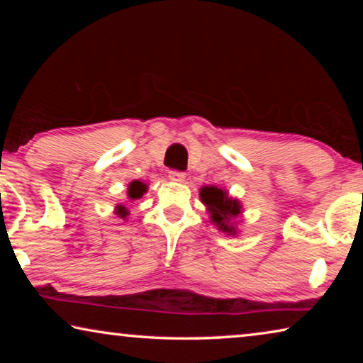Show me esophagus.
Wrapping results in <instances>:
<instances>
[{"label": "esophagus", "mask_w": 363, "mask_h": 363, "mask_svg": "<svg viewBox=\"0 0 363 363\" xmlns=\"http://www.w3.org/2000/svg\"><path fill=\"white\" fill-rule=\"evenodd\" d=\"M169 179L171 181H174V182H184L186 181V173H182V171H176V169H173V171H169Z\"/></svg>", "instance_id": "obj_1"}]
</instances>
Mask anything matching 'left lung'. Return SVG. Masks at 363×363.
Returning a JSON list of instances; mask_svg holds the SVG:
<instances>
[{
  "label": "left lung",
  "instance_id": "left-lung-1",
  "mask_svg": "<svg viewBox=\"0 0 363 363\" xmlns=\"http://www.w3.org/2000/svg\"><path fill=\"white\" fill-rule=\"evenodd\" d=\"M200 199L210 213L211 223L227 235H237L233 219L242 214V205L237 199H232L223 189L205 186L200 189Z\"/></svg>",
  "mask_w": 363,
  "mask_h": 363
}]
</instances>
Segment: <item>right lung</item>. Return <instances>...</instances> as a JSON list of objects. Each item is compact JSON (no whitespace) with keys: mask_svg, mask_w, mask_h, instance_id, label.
Listing matches in <instances>:
<instances>
[{"mask_svg":"<svg viewBox=\"0 0 363 363\" xmlns=\"http://www.w3.org/2000/svg\"><path fill=\"white\" fill-rule=\"evenodd\" d=\"M145 192H147V184L140 182V181H133L130 184V187H128V199H130V200H138ZM115 213L118 214L121 219H126L128 214H130V211L126 210V206H123V205H116Z\"/></svg>","mask_w":363,"mask_h":363,"instance_id":"right-lung-1","label":"right lung"}]
</instances>
